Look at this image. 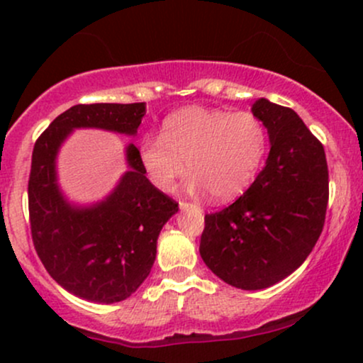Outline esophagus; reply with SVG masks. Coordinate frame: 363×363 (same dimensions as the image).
Wrapping results in <instances>:
<instances>
[{
    "label": "esophagus",
    "instance_id": "esophagus-1",
    "mask_svg": "<svg viewBox=\"0 0 363 363\" xmlns=\"http://www.w3.org/2000/svg\"><path fill=\"white\" fill-rule=\"evenodd\" d=\"M179 206H181V210H182V211H186V210H191V208H196L194 205H191V203H184V201H182V203H179Z\"/></svg>",
    "mask_w": 363,
    "mask_h": 363
}]
</instances>
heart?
Returning a JSON list of instances; mask_svg holds the SVG:
<instances>
[{"label":"heart","instance_id":"heart-1","mask_svg":"<svg viewBox=\"0 0 363 363\" xmlns=\"http://www.w3.org/2000/svg\"><path fill=\"white\" fill-rule=\"evenodd\" d=\"M268 150V133L252 112L191 106L167 116L160 138L140 145V165L162 193H172L186 174L191 194L227 203L249 189Z\"/></svg>","mask_w":363,"mask_h":363}]
</instances>
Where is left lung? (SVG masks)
I'll return each mask as SVG.
<instances>
[{
	"mask_svg": "<svg viewBox=\"0 0 363 363\" xmlns=\"http://www.w3.org/2000/svg\"><path fill=\"white\" fill-rule=\"evenodd\" d=\"M251 112L269 136V155L245 193L205 216L199 254L220 280L242 290L281 281L307 259L328 206L323 145L297 112L257 99Z\"/></svg>",
	"mask_w": 363,
	"mask_h": 363,
	"instance_id": "left-lung-1",
	"label": "left lung"
}]
</instances>
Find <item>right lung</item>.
I'll return each mask as SVG.
<instances>
[{"instance_id":"obj_1","label":"right lung","mask_w":363,"mask_h":363,"mask_svg":"<svg viewBox=\"0 0 363 363\" xmlns=\"http://www.w3.org/2000/svg\"><path fill=\"white\" fill-rule=\"evenodd\" d=\"M145 112V102L73 106L49 124L32 152L28 213L35 251L54 280L83 301L131 297L147 280L162 227L179 206L148 181L136 145L124 148L128 169L114 189L90 205L62 193L57 155L74 129L136 136Z\"/></svg>"}]
</instances>
